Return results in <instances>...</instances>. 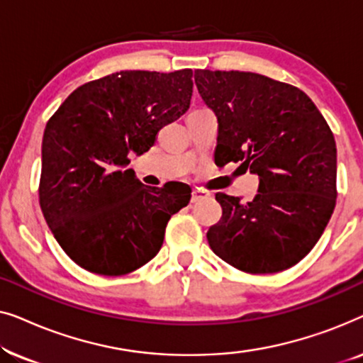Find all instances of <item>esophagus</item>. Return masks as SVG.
I'll return each instance as SVG.
<instances>
[{"mask_svg": "<svg viewBox=\"0 0 363 363\" xmlns=\"http://www.w3.org/2000/svg\"><path fill=\"white\" fill-rule=\"evenodd\" d=\"M203 198H206V193L205 191H201V190H193L191 191V203L201 201Z\"/></svg>", "mask_w": 363, "mask_h": 363, "instance_id": "34e87169", "label": "esophagus"}]
</instances>
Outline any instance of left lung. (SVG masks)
<instances>
[{"label": "left lung", "instance_id": "1", "mask_svg": "<svg viewBox=\"0 0 363 363\" xmlns=\"http://www.w3.org/2000/svg\"><path fill=\"white\" fill-rule=\"evenodd\" d=\"M203 102L218 118L215 162H241L259 177L257 195L216 193L221 220L206 233L216 256L250 274L294 266L324 233L335 208L337 148L309 96L241 71H195Z\"/></svg>", "mask_w": 363, "mask_h": 363}]
</instances>
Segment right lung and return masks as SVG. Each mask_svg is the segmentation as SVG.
<instances>
[{
	"mask_svg": "<svg viewBox=\"0 0 363 363\" xmlns=\"http://www.w3.org/2000/svg\"><path fill=\"white\" fill-rule=\"evenodd\" d=\"M193 71H121L77 87L43 137L39 203L59 246L89 272L123 276L163 245L191 188H150L125 170L188 111Z\"/></svg>",
	"mask_w": 363,
	"mask_h": 363,
	"instance_id": "1",
	"label": "right lung"
}]
</instances>
